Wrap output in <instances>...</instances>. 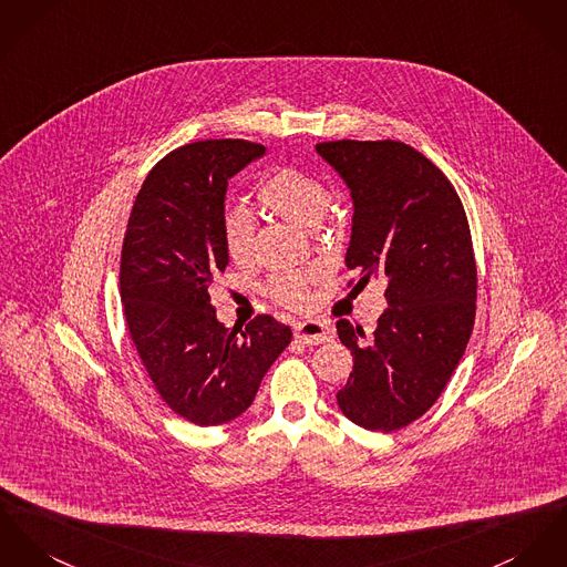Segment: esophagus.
I'll use <instances>...</instances> for the list:
<instances>
[{
	"instance_id": "obj_1",
	"label": "esophagus",
	"mask_w": 567,
	"mask_h": 567,
	"mask_svg": "<svg viewBox=\"0 0 567 567\" xmlns=\"http://www.w3.org/2000/svg\"><path fill=\"white\" fill-rule=\"evenodd\" d=\"M296 337L306 343V346H319V343H326L334 337V330L332 326L319 321V319H306L296 323Z\"/></svg>"
}]
</instances>
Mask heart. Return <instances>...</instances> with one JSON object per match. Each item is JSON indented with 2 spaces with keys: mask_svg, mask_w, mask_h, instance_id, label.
Returning <instances> with one entry per match:
<instances>
[{
  "mask_svg": "<svg viewBox=\"0 0 567 567\" xmlns=\"http://www.w3.org/2000/svg\"><path fill=\"white\" fill-rule=\"evenodd\" d=\"M259 200L278 218L310 230L330 207V192L321 181L296 168H282L267 176L259 187ZM221 241L230 259L252 261L257 244V221L244 207H230L221 216ZM310 274H289L271 280L269 293L280 305L300 308L308 302Z\"/></svg>",
  "mask_w": 567,
  "mask_h": 567,
  "instance_id": "obj_1",
  "label": "heart"
}]
</instances>
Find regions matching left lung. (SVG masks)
I'll return each instance as SVG.
<instances>
[{
	"label": "left lung",
	"mask_w": 567,
	"mask_h": 567,
	"mask_svg": "<svg viewBox=\"0 0 567 567\" xmlns=\"http://www.w3.org/2000/svg\"><path fill=\"white\" fill-rule=\"evenodd\" d=\"M315 151L351 196L346 265L358 285L384 278L389 305L369 341L337 321L353 355L337 401L351 423L389 434L436 403L468 346L477 300L468 219L449 178L403 142L339 140Z\"/></svg>",
	"instance_id": "left-lung-1"
}]
</instances>
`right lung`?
<instances>
[{
    "instance_id": "right-lung-1",
    "label": "right lung",
    "mask_w": 567,
    "mask_h": 567,
    "mask_svg": "<svg viewBox=\"0 0 567 567\" xmlns=\"http://www.w3.org/2000/svg\"><path fill=\"white\" fill-rule=\"evenodd\" d=\"M265 155L246 140H203L166 155L142 183L121 255L131 341L155 389L194 425L244 414L291 328L259 315L246 330L216 317L209 287L228 265L221 216L228 181Z\"/></svg>"
}]
</instances>
